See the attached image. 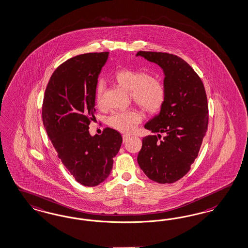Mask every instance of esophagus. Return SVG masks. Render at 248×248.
Returning a JSON list of instances; mask_svg holds the SVG:
<instances>
[{
    "label": "esophagus",
    "instance_id": "34e87169",
    "mask_svg": "<svg viewBox=\"0 0 248 248\" xmlns=\"http://www.w3.org/2000/svg\"><path fill=\"white\" fill-rule=\"evenodd\" d=\"M130 137H131L130 135H124V136H123V141H124V143H125Z\"/></svg>",
    "mask_w": 248,
    "mask_h": 248
}]
</instances>
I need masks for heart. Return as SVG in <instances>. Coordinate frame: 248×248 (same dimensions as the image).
<instances>
[{
    "instance_id": "obj_1",
    "label": "heart",
    "mask_w": 248,
    "mask_h": 248,
    "mask_svg": "<svg viewBox=\"0 0 248 248\" xmlns=\"http://www.w3.org/2000/svg\"><path fill=\"white\" fill-rule=\"evenodd\" d=\"M113 79L127 90L133 101L148 113H155L162 109L166 102V88L159 78L151 77L147 72L134 68H123L116 70ZM103 83L98 81L95 87V100L103 103ZM142 121V114L137 111H114L108 117V124L117 131L130 133Z\"/></svg>"
}]
</instances>
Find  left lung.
I'll return each mask as SVG.
<instances>
[{
    "instance_id": "1",
    "label": "left lung",
    "mask_w": 248,
    "mask_h": 248,
    "mask_svg": "<svg viewBox=\"0 0 248 248\" xmlns=\"http://www.w3.org/2000/svg\"><path fill=\"white\" fill-rule=\"evenodd\" d=\"M137 56L162 68L166 102L145 128L157 136L143 138L137 162L157 183H173L190 170L198 156L209 122L204 86L194 69L176 55L139 51ZM164 135L162 140L161 134Z\"/></svg>"
}]
</instances>
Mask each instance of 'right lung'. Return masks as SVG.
Returning <instances> with one entry per match:
<instances>
[{
  "mask_svg": "<svg viewBox=\"0 0 248 248\" xmlns=\"http://www.w3.org/2000/svg\"><path fill=\"white\" fill-rule=\"evenodd\" d=\"M109 52L78 55L52 74L44 95L42 119L63 165L78 183L94 187L106 180L123 138L114 129L92 137L95 87Z\"/></svg>",
  "mask_w": 248,
  "mask_h": 248,
  "instance_id": "add662e5",
  "label": "right lung"
}]
</instances>
